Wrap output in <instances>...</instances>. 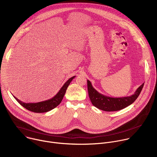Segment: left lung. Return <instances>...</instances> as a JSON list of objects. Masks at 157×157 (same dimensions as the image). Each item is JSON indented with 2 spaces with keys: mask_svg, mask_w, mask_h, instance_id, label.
I'll return each instance as SVG.
<instances>
[{
  "mask_svg": "<svg viewBox=\"0 0 157 157\" xmlns=\"http://www.w3.org/2000/svg\"><path fill=\"white\" fill-rule=\"evenodd\" d=\"M87 81V90L89 97L94 106L104 111H117L125 108L135 101L144 87V83L137 88L133 94L122 98H112L99 93L95 89L90 81Z\"/></svg>",
  "mask_w": 157,
  "mask_h": 157,
  "instance_id": "obj_1",
  "label": "left lung"
}]
</instances>
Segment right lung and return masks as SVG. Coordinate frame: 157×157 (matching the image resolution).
Returning <instances> with one entry per match:
<instances>
[{"label": "right lung", "instance_id": "add662e5", "mask_svg": "<svg viewBox=\"0 0 157 157\" xmlns=\"http://www.w3.org/2000/svg\"><path fill=\"white\" fill-rule=\"evenodd\" d=\"M76 76H73L71 78H70L68 81H67L64 85L62 86V87L59 89L58 93L52 98L43 101L38 102H33V103H25L20 101L15 96L14 98L17 100V101L24 107L28 109L30 111L34 112V113H43L48 112L56 107H57L61 102L65 93L67 88H68V86L70 85V82L72 81V80L75 78Z\"/></svg>", "mask_w": 157, "mask_h": 157}]
</instances>
